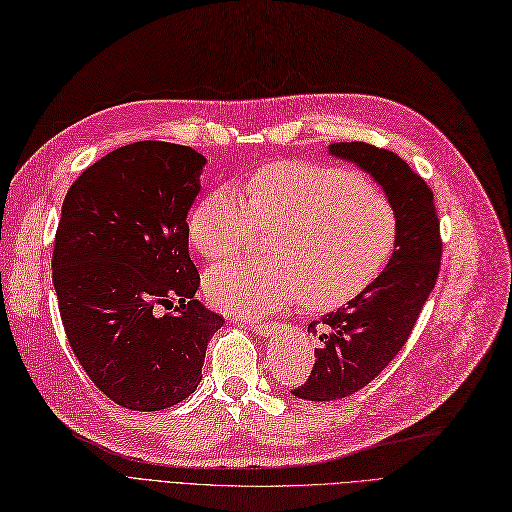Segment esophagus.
Returning a JSON list of instances; mask_svg holds the SVG:
<instances>
[{"instance_id":"34e87169","label":"esophagus","mask_w":512,"mask_h":512,"mask_svg":"<svg viewBox=\"0 0 512 512\" xmlns=\"http://www.w3.org/2000/svg\"><path fill=\"white\" fill-rule=\"evenodd\" d=\"M246 325L251 327V331H255L257 335H263V337L272 335L278 329V323H274V320H259V318H251Z\"/></svg>"}]
</instances>
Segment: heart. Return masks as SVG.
Listing matches in <instances>:
<instances>
[{
  "mask_svg": "<svg viewBox=\"0 0 512 512\" xmlns=\"http://www.w3.org/2000/svg\"><path fill=\"white\" fill-rule=\"evenodd\" d=\"M270 230L272 257L230 261L204 276L206 297L236 314H263L304 295L312 310L356 297L388 259L396 219L388 200L348 170L312 162L259 168L244 187H223L189 215V242L206 261L240 253Z\"/></svg>",
  "mask_w": 512,
  "mask_h": 512,
  "instance_id": "obj_1",
  "label": "heart"
}]
</instances>
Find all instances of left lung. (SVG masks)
I'll use <instances>...</instances> for the list:
<instances>
[{"instance_id": "obj_1", "label": "left lung", "mask_w": 512, "mask_h": 512, "mask_svg": "<svg viewBox=\"0 0 512 512\" xmlns=\"http://www.w3.org/2000/svg\"><path fill=\"white\" fill-rule=\"evenodd\" d=\"M329 154L354 162L382 185L396 236L386 270L348 304L308 325L320 346L310 377L291 390L306 401L346 399L388 367L434 289L443 251L430 187L403 158L361 141L333 143Z\"/></svg>"}]
</instances>
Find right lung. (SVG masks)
Segmentation results:
<instances>
[{
    "label": "right lung",
    "mask_w": 512,
    "mask_h": 512,
    "mask_svg": "<svg viewBox=\"0 0 512 512\" xmlns=\"http://www.w3.org/2000/svg\"><path fill=\"white\" fill-rule=\"evenodd\" d=\"M206 158L139 141L88 166L63 202L52 282L73 354L92 384L132 411L185 401L223 316L194 299L187 213ZM180 306L158 315V307Z\"/></svg>",
    "instance_id": "right-lung-1"
}]
</instances>
